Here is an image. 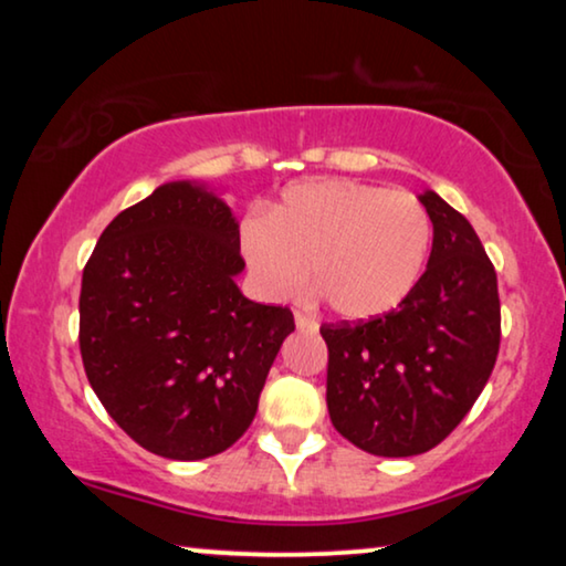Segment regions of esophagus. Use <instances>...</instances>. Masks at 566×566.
<instances>
[{
	"mask_svg": "<svg viewBox=\"0 0 566 566\" xmlns=\"http://www.w3.org/2000/svg\"><path fill=\"white\" fill-rule=\"evenodd\" d=\"M296 327L306 329V332H316V329H319V322H316L314 316L304 314V312H296Z\"/></svg>",
	"mask_w": 566,
	"mask_h": 566,
	"instance_id": "obj_1",
	"label": "esophagus"
}]
</instances>
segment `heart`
Returning <instances> with one entry per match:
<instances>
[{"mask_svg": "<svg viewBox=\"0 0 566 566\" xmlns=\"http://www.w3.org/2000/svg\"><path fill=\"white\" fill-rule=\"evenodd\" d=\"M430 239L415 196L355 180L291 185L273 211L239 223V247L265 296H298L312 265L316 291L345 319L397 308L420 281Z\"/></svg>", "mask_w": 566, "mask_h": 566, "instance_id": "obj_1", "label": "heart"}]
</instances>
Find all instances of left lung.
I'll return each mask as SVG.
<instances>
[{"instance_id":"left-lung-1","label":"left lung","mask_w":566,"mask_h":566,"mask_svg":"<svg viewBox=\"0 0 566 566\" xmlns=\"http://www.w3.org/2000/svg\"><path fill=\"white\" fill-rule=\"evenodd\" d=\"M428 270L397 308L322 324L327 409L339 436L386 459L430 451L459 428L500 353L497 273L476 231L428 190Z\"/></svg>"}]
</instances>
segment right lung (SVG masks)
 I'll list each match as a JSON object with an SVG mask.
<instances>
[{
	"label": "right lung",
	"instance_id": "obj_1",
	"mask_svg": "<svg viewBox=\"0 0 566 566\" xmlns=\"http://www.w3.org/2000/svg\"><path fill=\"white\" fill-rule=\"evenodd\" d=\"M229 206L167 182L99 234L82 273L84 374L118 428L146 451L198 461L227 451L258 412L289 306L244 298Z\"/></svg>",
	"mask_w": 566,
	"mask_h": 566
}]
</instances>
